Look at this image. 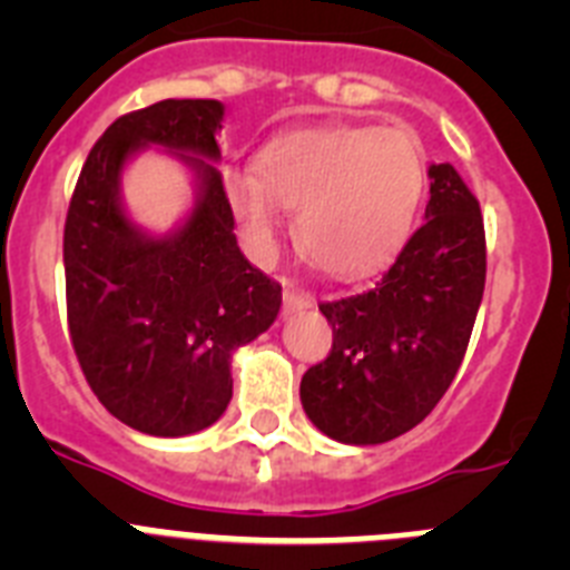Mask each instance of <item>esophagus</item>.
I'll return each mask as SVG.
<instances>
[{
	"label": "esophagus",
	"instance_id": "esophagus-1",
	"mask_svg": "<svg viewBox=\"0 0 570 570\" xmlns=\"http://www.w3.org/2000/svg\"><path fill=\"white\" fill-rule=\"evenodd\" d=\"M311 305H314V296L294 288V282H285V305H282V314H299V311H308Z\"/></svg>",
	"mask_w": 570,
	"mask_h": 570
}]
</instances>
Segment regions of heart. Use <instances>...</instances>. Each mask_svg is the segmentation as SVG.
Returning a JSON list of instances; mask_svg holds the SVG:
<instances>
[{
    "label": "heart",
    "instance_id": "1",
    "mask_svg": "<svg viewBox=\"0 0 570 570\" xmlns=\"http://www.w3.org/2000/svg\"><path fill=\"white\" fill-rule=\"evenodd\" d=\"M425 179L414 134L347 122L274 136L259 165L239 163L223 174L225 196L256 254L268 256L288 210H299L302 250L336 279L374 274L400 254Z\"/></svg>",
    "mask_w": 570,
    "mask_h": 570
}]
</instances>
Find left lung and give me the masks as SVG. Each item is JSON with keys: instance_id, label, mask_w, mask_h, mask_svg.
<instances>
[{"instance_id": "1", "label": "left lung", "mask_w": 570, "mask_h": 570, "mask_svg": "<svg viewBox=\"0 0 570 570\" xmlns=\"http://www.w3.org/2000/svg\"><path fill=\"white\" fill-rule=\"evenodd\" d=\"M428 176L425 225L391 271L365 294L320 305L334 347L305 371L299 400L322 434L345 445H380L420 425L454 382L476 322L480 203L454 165H431Z\"/></svg>"}]
</instances>
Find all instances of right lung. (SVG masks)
<instances>
[{"instance_id":"right-lung-1","label":"right lung","mask_w":570,"mask_h":570,"mask_svg":"<svg viewBox=\"0 0 570 570\" xmlns=\"http://www.w3.org/2000/svg\"><path fill=\"white\" fill-rule=\"evenodd\" d=\"M225 105L163 99L119 116L79 174L65 219L68 328L90 391L119 422L188 436L225 414L230 360L274 325L282 285L236 245L216 134ZM165 147L195 174V205L148 235L121 205L124 165Z\"/></svg>"}]
</instances>
